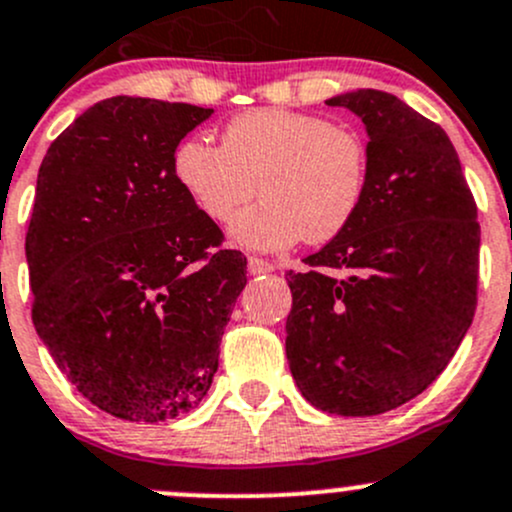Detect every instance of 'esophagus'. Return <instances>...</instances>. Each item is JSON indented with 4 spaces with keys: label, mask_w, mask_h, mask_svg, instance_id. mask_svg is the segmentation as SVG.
<instances>
[{
    "label": "esophagus",
    "mask_w": 512,
    "mask_h": 512,
    "mask_svg": "<svg viewBox=\"0 0 512 512\" xmlns=\"http://www.w3.org/2000/svg\"><path fill=\"white\" fill-rule=\"evenodd\" d=\"M247 272L250 275H267V272H272V265L267 260H262V257H250L247 260Z\"/></svg>",
    "instance_id": "1"
}]
</instances>
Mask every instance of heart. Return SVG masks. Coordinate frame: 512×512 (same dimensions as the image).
I'll list each match as a JSON object with an SVG mask.
<instances>
[{"label": "heart", "instance_id": "1", "mask_svg": "<svg viewBox=\"0 0 512 512\" xmlns=\"http://www.w3.org/2000/svg\"><path fill=\"white\" fill-rule=\"evenodd\" d=\"M173 178L215 223L237 215L230 237L247 250H285L304 237L324 245L359 215L369 188V148L359 131L314 113L257 108L232 118L220 148L185 138L173 153Z\"/></svg>", "mask_w": 512, "mask_h": 512}]
</instances>
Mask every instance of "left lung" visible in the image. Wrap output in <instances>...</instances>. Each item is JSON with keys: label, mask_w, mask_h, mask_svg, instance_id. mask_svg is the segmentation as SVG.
<instances>
[{"label": "left lung", "mask_w": 512, "mask_h": 512, "mask_svg": "<svg viewBox=\"0 0 512 512\" xmlns=\"http://www.w3.org/2000/svg\"><path fill=\"white\" fill-rule=\"evenodd\" d=\"M369 133L359 215L287 272V361L304 399L376 416L438 379L478 302L480 225L461 160L438 123L386 91L329 98Z\"/></svg>", "instance_id": "left-lung-1"}]
</instances>
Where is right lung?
Returning <instances> with one entry per match:
<instances>
[{"mask_svg":"<svg viewBox=\"0 0 512 512\" xmlns=\"http://www.w3.org/2000/svg\"><path fill=\"white\" fill-rule=\"evenodd\" d=\"M213 108L113 96L41 160L27 262L32 322L56 366L123 421L188 414L218 371L247 285L242 252L173 178V153Z\"/></svg>","mask_w":512,"mask_h":512,"instance_id":"add662e5","label":"right lung"}]
</instances>
